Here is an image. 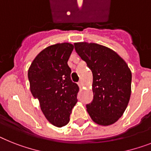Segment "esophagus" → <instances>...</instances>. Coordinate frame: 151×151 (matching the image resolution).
<instances>
[{
	"label": "esophagus",
	"mask_w": 151,
	"mask_h": 151,
	"mask_svg": "<svg viewBox=\"0 0 151 151\" xmlns=\"http://www.w3.org/2000/svg\"><path fill=\"white\" fill-rule=\"evenodd\" d=\"M78 86H79V88H81V87L83 86V82H82V81H79L78 83Z\"/></svg>",
	"instance_id": "34e87169"
}]
</instances>
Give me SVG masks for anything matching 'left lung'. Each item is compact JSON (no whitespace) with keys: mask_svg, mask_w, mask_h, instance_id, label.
Returning a JSON list of instances; mask_svg holds the SVG:
<instances>
[{"mask_svg":"<svg viewBox=\"0 0 151 151\" xmlns=\"http://www.w3.org/2000/svg\"><path fill=\"white\" fill-rule=\"evenodd\" d=\"M74 46L93 73V99L86 105L87 112L97 124L111 125L127 107L131 94L130 69L117 53L105 46L87 42Z\"/></svg>","mask_w":151,"mask_h":151,"instance_id":"obj_1","label":"left lung"}]
</instances>
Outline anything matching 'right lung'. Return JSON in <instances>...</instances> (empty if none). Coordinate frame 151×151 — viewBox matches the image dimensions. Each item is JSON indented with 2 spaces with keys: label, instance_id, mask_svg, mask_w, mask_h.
<instances>
[{
  "label": "right lung",
  "instance_id": "add662e5",
  "mask_svg": "<svg viewBox=\"0 0 151 151\" xmlns=\"http://www.w3.org/2000/svg\"><path fill=\"white\" fill-rule=\"evenodd\" d=\"M74 46L59 43L40 52L28 69L30 89L39 100L45 116L52 125L62 127L69 122L77 103L78 86L71 79L68 60Z\"/></svg>",
  "mask_w": 151,
  "mask_h": 151
}]
</instances>
